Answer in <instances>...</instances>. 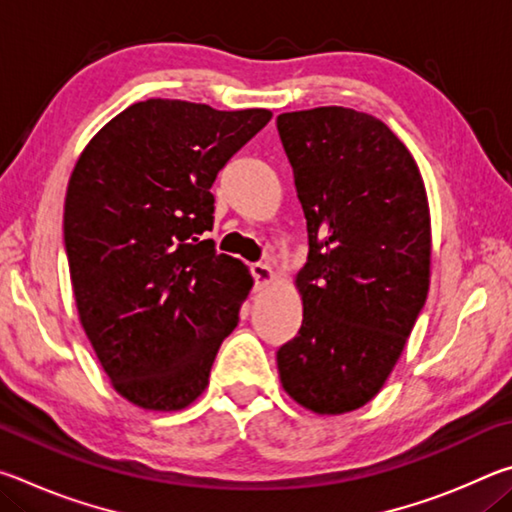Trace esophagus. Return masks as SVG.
Here are the masks:
<instances>
[{"instance_id":"obj_1","label":"esophagus","mask_w":512,"mask_h":512,"mask_svg":"<svg viewBox=\"0 0 512 512\" xmlns=\"http://www.w3.org/2000/svg\"><path fill=\"white\" fill-rule=\"evenodd\" d=\"M250 275H253V280H255V291L264 289L266 284L273 280V273H271V268H268V266H266V264H262V262H255V264H250Z\"/></svg>"}]
</instances>
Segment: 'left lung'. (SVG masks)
<instances>
[{
	"label": "left lung",
	"instance_id": "8db88e82",
	"mask_svg": "<svg viewBox=\"0 0 512 512\" xmlns=\"http://www.w3.org/2000/svg\"><path fill=\"white\" fill-rule=\"evenodd\" d=\"M277 133L309 239L302 325L277 370L305 409L348 413L384 386L427 302V192L409 149L366 112H284Z\"/></svg>",
	"mask_w": 512,
	"mask_h": 512
}]
</instances>
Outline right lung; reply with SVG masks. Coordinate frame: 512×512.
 Segmentation results:
<instances>
[{
    "label": "right lung",
    "mask_w": 512,
    "mask_h": 512,
    "mask_svg": "<svg viewBox=\"0 0 512 512\" xmlns=\"http://www.w3.org/2000/svg\"><path fill=\"white\" fill-rule=\"evenodd\" d=\"M262 108L149 99L85 146L65 196V253L85 334L128 402L178 411L205 391L253 277L212 239L219 171Z\"/></svg>",
    "instance_id": "add662e5"
}]
</instances>
